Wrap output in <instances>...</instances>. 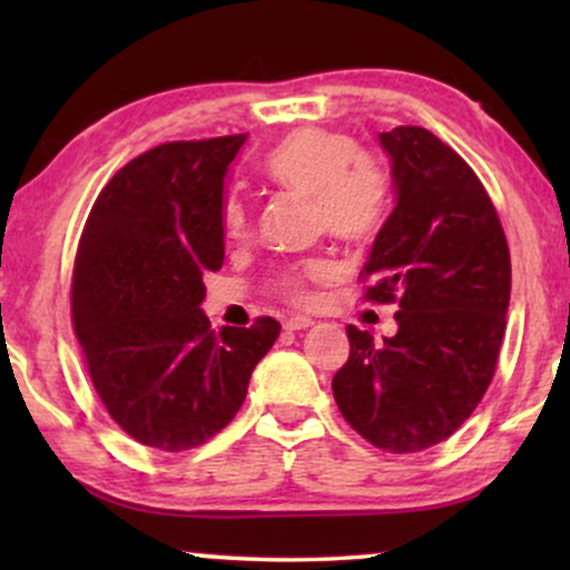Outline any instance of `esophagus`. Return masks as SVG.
Instances as JSON below:
<instances>
[{"label":"esophagus","instance_id":"obj_1","mask_svg":"<svg viewBox=\"0 0 570 570\" xmlns=\"http://www.w3.org/2000/svg\"><path fill=\"white\" fill-rule=\"evenodd\" d=\"M308 326H314V318H308V316L285 318V330L287 332H301V330H308Z\"/></svg>","mask_w":570,"mask_h":570}]
</instances>
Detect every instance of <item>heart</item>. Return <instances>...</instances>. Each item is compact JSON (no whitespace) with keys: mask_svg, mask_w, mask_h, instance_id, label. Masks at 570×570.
I'll return each mask as SVG.
<instances>
[{"mask_svg":"<svg viewBox=\"0 0 570 570\" xmlns=\"http://www.w3.org/2000/svg\"><path fill=\"white\" fill-rule=\"evenodd\" d=\"M272 181L285 189L314 197L322 220L342 238H363L379 228L386 209V174L368 155L357 153L355 139L337 131L301 129L285 139L264 163ZM223 230L230 240L248 233V207L238 194H228L220 209ZM332 275L324 259L287 275L279 287L293 301L306 298L308 279Z\"/></svg>","mask_w":570,"mask_h":570,"instance_id":"b5f03b06","label":"heart"}]
</instances>
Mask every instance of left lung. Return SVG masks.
Returning a JSON list of instances; mask_svg holds the SVG:
<instances>
[{
    "label": "left lung",
    "mask_w": 570,
    "mask_h": 570,
    "mask_svg": "<svg viewBox=\"0 0 570 570\" xmlns=\"http://www.w3.org/2000/svg\"><path fill=\"white\" fill-rule=\"evenodd\" d=\"M394 209L363 275L368 298L396 303V334L347 326L350 357L334 373L342 417L392 454L446 441L495 373L511 298L501 220L474 170L423 127L381 131Z\"/></svg>",
    "instance_id": "8db88e82"
}]
</instances>
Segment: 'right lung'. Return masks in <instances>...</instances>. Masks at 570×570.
Returning <instances> with one entry per match:
<instances>
[{
  "label": "right lung",
  "instance_id": "add662e5",
  "mask_svg": "<svg viewBox=\"0 0 570 570\" xmlns=\"http://www.w3.org/2000/svg\"><path fill=\"white\" fill-rule=\"evenodd\" d=\"M246 135L166 142L98 194L72 275V322L92 386L124 433L160 451L213 439L236 417L279 324L215 332L205 275L223 267L228 166Z\"/></svg>",
  "mask_w": 570,
  "mask_h": 570
}]
</instances>
